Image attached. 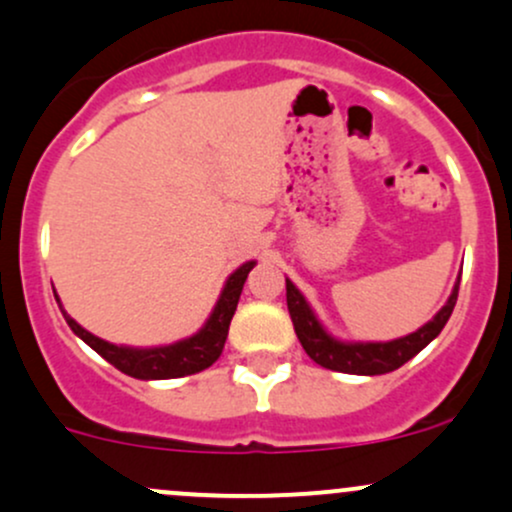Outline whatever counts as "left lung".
Returning <instances> with one entry per match:
<instances>
[{
	"instance_id": "8db88e82",
	"label": "left lung",
	"mask_w": 512,
	"mask_h": 512,
	"mask_svg": "<svg viewBox=\"0 0 512 512\" xmlns=\"http://www.w3.org/2000/svg\"><path fill=\"white\" fill-rule=\"evenodd\" d=\"M459 279H462V274H459ZM459 279L445 306L435 313V318L428 320L415 333L406 335V338H396L389 342H345L333 338L323 328V323H320L313 308L308 306V301L303 299V294L296 289L291 279H286V306H289L296 338H299L306 355L320 364V367L359 376L389 374L393 369L403 367L408 359H413L423 347H428L442 333L449 316H452L454 303H457Z\"/></svg>"
}]
</instances>
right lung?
I'll list each match as a JSON object with an SVG mask.
<instances>
[{"label": "right lung", "instance_id": "1", "mask_svg": "<svg viewBox=\"0 0 512 512\" xmlns=\"http://www.w3.org/2000/svg\"><path fill=\"white\" fill-rule=\"evenodd\" d=\"M252 267H255V262L250 260L230 274L226 284H223V291L221 296H218L216 306H213L209 320H206L204 328H201L199 333H194L192 338L187 340H179L162 347H126L101 340L97 335L89 333V330H84L75 318L67 316L65 308L60 306L58 296H55V301H58L60 311H63L72 333L87 342L94 352H99L106 362L114 364L119 372L133 376V379L145 381L179 379V376L204 372V369H209L211 364L221 357L223 345H226L228 338L230 320H233L235 308H238L240 294H243V284Z\"/></svg>", "mask_w": 512, "mask_h": 512}]
</instances>
